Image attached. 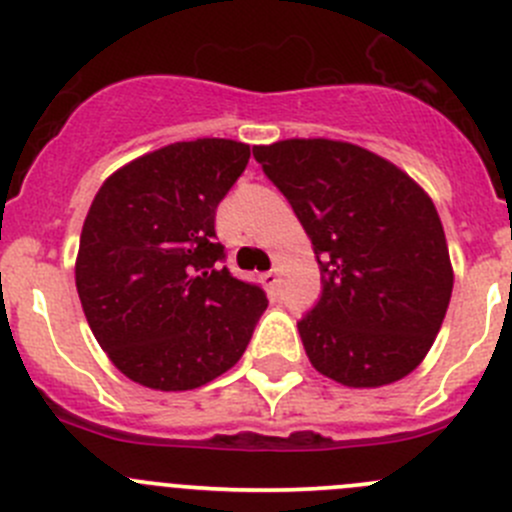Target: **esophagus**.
<instances>
[{"label":"esophagus","instance_id":"obj_1","mask_svg":"<svg viewBox=\"0 0 512 512\" xmlns=\"http://www.w3.org/2000/svg\"><path fill=\"white\" fill-rule=\"evenodd\" d=\"M262 282H265V285L270 289H277V285H280V272H277V270L265 272V275H262Z\"/></svg>","mask_w":512,"mask_h":512}]
</instances>
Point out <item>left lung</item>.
Listing matches in <instances>:
<instances>
[{
	"instance_id": "8db88e82",
	"label": "left lung",
	"mask_w": 512,
	"mask_h": 512,
	"mask_svg": "<svg viewBox=\"0 0 512 512\" xmlns=\"http://www.w3.org/2000/svg\"><path fill=\"white\" fill-rule=\"evenodd\" d=\"M312 240L317 307L297 324L319 374L379 389L426 359L446 317L453 265L426 190L406 170L332 138L252 148Z\"/></svg>"
}]
</instances>
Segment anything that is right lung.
<instances>
[{"mask_svg": "<svg viewBox=\"0 0 512 512\" xmlns=\"http://www.w3.org/2000/svg\"><path fill=\"white\" fill-rule=\"evenodd\" d=\"M250 146L180 141L121 165L98 188L76 255V289L96 342L123 376L190 391L240 361L267 297L220 265L215 210Z\"/></svg>", "mask_w": 512, "mask_h": 512, "instance_id": "1", "label": "right lung"}]
</instances>
